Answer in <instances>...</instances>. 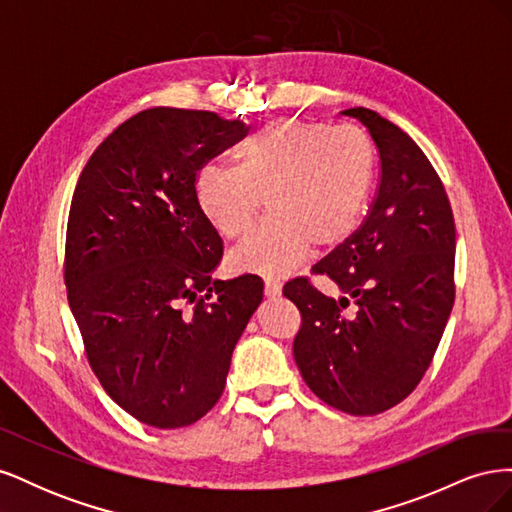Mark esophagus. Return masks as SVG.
Returning a JSON list of instances; mask_svg holds the SVG:
<instances>
[{"label":"esophagus","instance_id":"obj_1","mask_svg":"<svg viewBox=\"0 0 512 512\" xmlns=\"http://www.w3.org/2000/svg\"><path fill=\"white\" fill-rule=\"evenodd\" d=\"M265 294H267V297H280L282 282L277 280V277H267V280H265Z\"/></svg>","mask_w":512,"mask_h":512}]
</instances>
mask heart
Segmentation results:
<instances>
[{"mask_svg": "<svg viewBox=\"0 0 512 512\" xmlns=\"http://www.w3.org/2000/svg\"><path fill=\"white\" fill-rule=\"evenodd\" d=\"M376 168V151L356 128L273 119L235 153V166H203L196 175L200 211L220 235L235 239L232 267L284 273L307 252L344 241L359 222Z\"/></svg>", "mask_w": 512, "mask_h": 512, "instance_id": "heart-1", "label": "heart"}]
</instances>
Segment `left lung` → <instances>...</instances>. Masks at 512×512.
<instances>
[{"instance_id":"obj_1","label":"left lung","mask_w":512,"mask_h":512,"mask_svg":"<svg viewBox=\"0 0 512 512\" xmlns=\"http://www.w3.org/2000/svg\"><path fill=\"white\" fill-rule=\"evenodd\" d=\"M380 153V188L361 228L314 265L333 299L305 277L284 286L301 312L294 361L324 404L380 414L421 382L455 301V220L444 185L412 138L369 108H348ZM352 300L355 312L343 309Z\"/></svg>"}]
</instances>
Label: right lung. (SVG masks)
<instances>
[{"instance_id":"add662e5","label":"right lung","mask_w":512,"mask_h":512,"mask_svg":"<svg viewBox=\"0 0 512 512\" xmlns=\"http://www.w3.org/2000/svg\"><path fill=\"white\" fill-rule=\"evenodd\" d=\"M245 123L156 106L123 121L76 183L66 286L91 369L136 421L177 429L224 391L232 350L262 301L258 275L211 280L222 239L196 175Z\"/></svg>"}]
</instances>
